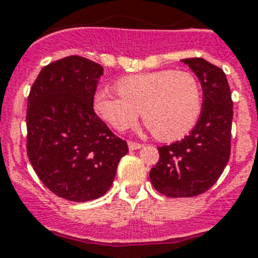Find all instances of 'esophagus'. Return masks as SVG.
<instances>
[{"label":"esophagus","mask_w":258,"mask_h":258,"mask_svg":"<svg viewBox=\"0 0 258 258\" xmlns=\"http://www.w3.org/2000/svg\"><path fill=\"white\" fill-rule=\"evenodd\" d=\"M140 147H142V143H138V142H128L130 150H138V148Z\"/></svg>","instance_id":"obj_1"}]
</instances>
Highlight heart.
Returning a JSON list of instances; mask_svg holds the SVG:
<instances>
[{"mask_svg": "<svg viewBox=\"0 0 258 258\" xmlns=\"http://www.w3.org/2000/svg\"><path fill=\"white\" fill-rule=\"evenodd\" d=\"M116 90L119 95L98 90L93 98L96 114L116 131L134 127L142 112L154 136L171 142L187 135L202 112V87L189 71L130 75L116 82Z\"/></svg>", "mask_w": 258, "mask_h": 258, "instance_id": "b5f03b06", "label": "heart"}]
</instances>
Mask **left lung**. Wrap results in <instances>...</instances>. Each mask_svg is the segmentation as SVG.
<instances>
[{
  "mask_svg": "<svg viewBox=\"0 0 258 258\" xmlns=\"http://www.w3.org/2000/svg\"><path fill=\"white\" fill-rule=\"evenodd\" d=\"M200 79L203 110L184 139L158 147L159 160L150 171L155 189L167 198H192L216 183L231 156L233 102L224 71L203 58H185Z\"/></svg>",
  "mask_w": 258,
  "mask_h": 258,
  "instance_id": "left-lung-1",
  "label": "left lung"
}]
</instances>
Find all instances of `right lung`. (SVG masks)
Returning a JSON list of instances; mask_svg holds the SVG:
<instances>
[{
	"label": "right lung",
	"mask_w": 258,
	"mask_h": 258,
	"mask_svg": "<svg viewBox=\"0 0 258 258\" xmlns=\"http://www.w3.org/2000/svg\"><path fill=\"white\" fill-rule=\"evenodd\" d=\"M102 74L93 60L66 56L42 69L27 96V158L45 187L70 202L103 196L128 152L94 111Z\"/></svg>",
	"instance_id": "add662e5"
}]
</instances>
